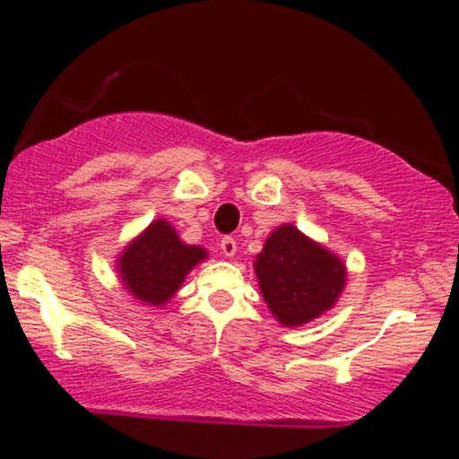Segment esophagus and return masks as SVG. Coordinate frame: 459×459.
Returning <instances> with one entry per match:
<instances>
[{
  "label": "esophagus",
  "instance_id": "obj_1",
  "mask_svg": "<svg viewBox=\"0 0 459 459\" xmlns=\"http://www.w3.org/2000/svg\"><path fill=\"white\" fill-rule=\"evenodd\" d=\"M220 247H222V255L224 256H235L237 252V241L233 239V237H222V241H220Z\"/></svg>",
  "mask_w": 459,
  "mask_h": 459
}]
</instances>
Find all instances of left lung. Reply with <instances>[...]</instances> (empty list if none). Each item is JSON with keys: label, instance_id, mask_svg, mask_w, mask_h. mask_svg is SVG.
I'll return each mask as SVG.
<instances>
[{"label": "left lung", "instance_id": "left-lung-1", "mask_svg": "<svg viewBox=\"0 0 459 459\" xmlns=\"http://www.w3.org/2000/svg\"><path fill=\"white\" fill-rule=\"evenodd\" d=\"M263 299L284 328H298L330 310L343 291V261L293 224L278 226L255 261Z\"/></svg>", "mask_w": 459, "mask_h": 459}]
</instances>
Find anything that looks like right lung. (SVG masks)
<instances>
[{
  "label": "right lung",
  "mask_w": 459,
  "mask_h": 459,
  "mask_svg": "<svg viewBox=\"0 0 459 459\" xmlns=\"http://www.w3.org/2000/svg\"><path fill=\"white\" fill-rule=\"evenodd\" d=\"M207 250L187 246L178 239L177 230L166 220H155L120 252L118 273L125 289L146 307H161L186 281Z\"/></svg>",
  "instance_id": "add662e5"
}]
</instances>
